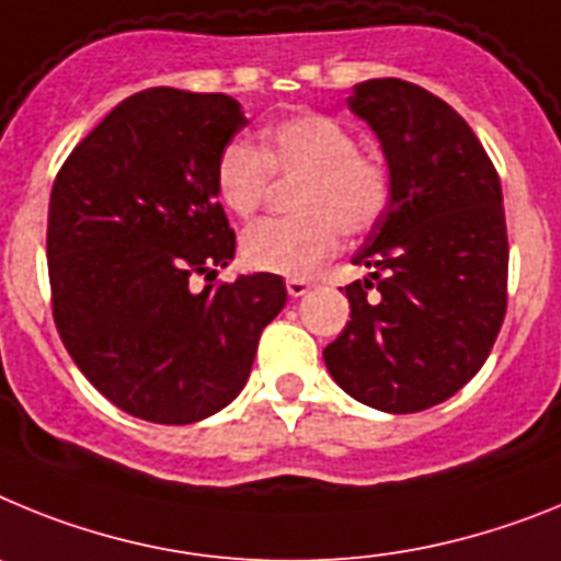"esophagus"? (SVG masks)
<instances>
[{"instance_id": "obj_1", "label": "esophagus", "mask_w": 561, "mask_h": 561, "mask_svg": "<svg viewBox=\"0 0 561 561\" xmlns=\"http://www.w3.org/2000/svg\"><path fill=\"white\" fill-rule=\"evenodd\" d=\"M285 287H287V294L294 296V299H299V296H305L310 290V282L308 279H299V276H290V279L285 282Z\"/></svg>"}]
</instances>
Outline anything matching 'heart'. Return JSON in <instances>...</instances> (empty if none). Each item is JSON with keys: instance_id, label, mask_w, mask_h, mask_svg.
<instances>
[{"instance_id": "1", "label": "heart", "mask_w": 561, "mask_h": 561, "mask_svg": "<svg viewBox=\"0 0 561 561\" xmlns=\"http://www.w3.org/2000/svg\"><path fill=\"white\" fill-rule=\"evenodd\" d=\"M296 180L294 217L265 220L242 237V260L253 271L308 276L339 253L344 231H373L392 203V172L383 154L355 144L344 121L299 110L267 124L260 149L231 140L214 163V188L237 217H253L271 183Z\"/></svg>"}]
</instances>
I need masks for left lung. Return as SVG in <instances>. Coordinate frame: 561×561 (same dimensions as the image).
<instances>
[{
  "mask_svg": "<svg viewBox=\"0 0 561 561\" xmlns=\"http://www.w3.org/2000/svg\"><path fill=\"white\" fill-rule=\"evenodd\" d=\"M375 129L392 203L347 285L350 321L324 364L347 396L409 415L443 403L483 367L508 308V231L500 174L446 101L401 78L353 87Z\"/></svg>",
  "mask_w": 561,
  "mask_h": 561,
  "instance_id": "obj_1",
  "label": "left lung"
}]
</instances>
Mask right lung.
<instances>
[{"label": "right lung", "mask_w": 561, "mask_h": 561, "mask_svg": "<svg viewBox=\"0 0 561 561\" xmlns=\"http://www.w3.org/2000/svg\"><path fill=\"white\" fill-rule=\"evenodd\" d=\"M242 126L222 92L144 90L67 154L53 183V321L87 381L140 421L183 426L228 407L285 308L276 274L188 287L233 256L214 163Z\"/></svg>", "instance_id": "1"}]
</instances>
